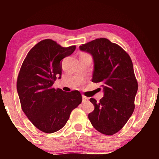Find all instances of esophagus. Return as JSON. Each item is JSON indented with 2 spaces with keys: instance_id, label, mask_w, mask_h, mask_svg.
<instances>
[{
  "instance_id": "obj_1",
  "label": "esophagus",
  "mask_w": 159,
  "mask_h": 159,
  "mask_svg": "<svg viewBox=\"0 0 159 159\" xmlns=\"http://www.w3.org/2000/svg\"><path fill=\"white\" fill-rule=\"evenodd\" d=\"M88 98H86V97H85V96H83L82 102H88Z\"/></svg>"
}]
</instances>
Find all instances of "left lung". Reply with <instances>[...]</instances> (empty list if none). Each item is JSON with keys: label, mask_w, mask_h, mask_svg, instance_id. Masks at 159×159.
Segmentation results:
<instances>
[{"label": "left lung", "mask_w": 159, "mask_h": 159, "mask_svg": "<svg viewBox=\"0 0 159 159\" xmlns=\"http://www.w3.org/2000/svg\"><path fill=\"white\" fill-rule=\"evenodd\" d=\"M79 49L92 56V81L102 83L104 93L99 102L90 99L95 109L88 118L99 133L112 135L125 125L134 109L138 85L133 62L119 45L104 38L80 45Z\"/></svg>", "instance_id": "left-lung-1"}]
</instances>
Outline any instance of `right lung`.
<instances>
[{
  "instance_id": "obj_1",
  "label": "right lung",
  "mask_w": 159,
  "mask_h": 159,
  "mask_svg": "<svg viewBox=\"0 0 159 159\" xmlns=\"http://www.w3.org/2000/svg\"><path fill=\"white\" fill-rule=\"evenodd\" d=\"M76 46L63 48L45 39L32 48L24 60L17 78V90L21 109L29 120L44 133L62 128L72 110L82 102L78 90L64 92L52 88L61 76V61Z\"/></svg>"
}]
</instances>
